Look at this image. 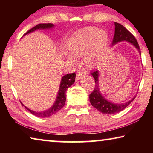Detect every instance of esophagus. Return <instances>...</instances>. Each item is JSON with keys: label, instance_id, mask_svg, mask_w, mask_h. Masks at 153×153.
Masks as SVG:
<instances>
[{"label": "esophagus", "instance_id": "obj_1", "mask_svg": "<svg viewBox=\"0 0 153 153\" xmlns=\"http://www.w3.org/2000/svg\"><path fill=\"white\" fill-rule=\"evenodd\" d=\"M83 76V74L82 73H80V72H79V73H77L76 74V81H78V80H79L80 79L82 78Z\"/></svg>", "mask_w": 153, "mask_h": 153}]
</instances>
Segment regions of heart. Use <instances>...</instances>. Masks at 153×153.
<instances>
[{
    "label": "heart",
    "mask_w": 153,
    "mask_h": 153,
    "mask_svg": "<svg viewBox=\"0 0 153 153\" xmlns=\"http://www.w3.org/2000/svg\"><path fill=\"white\" fill-rule=\"evenodd\" d=\"M108 45L109 36L106 31L96 27H86L74 33L67 43V48L69 55L74 57L82 55L84 64L88 67H93L102 59ZM65 56L68 61H74L70 55Z\"/></svg>",
    "instance_id": "1"
}]
</instances>
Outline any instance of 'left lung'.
Segmentation results:
<instances>
[{"mask_svg": "<svg viewBox=\"0 0 153 153\" xmlns=\"http://www.w3.org/2000/svg\"><path fill=\"white\" fill-rule=\"evenodd\" d=\"M121 42H128L130 43L138 51L139 53L140 54V49L138 42L136 40L135 37L122 25L115 22V34L113 36L111 46ZM91 74L94 78L96 86L94 90L90 94V102L93 107L97 108L100 112L104 114H115L119 113L125 109L135 99L136 96L131 98V100H129V101L124 103L111 102L103 96L100 90V86L99 84H98L99 71L97 69V70L93 71Z\"/></svg>", "mask_w": 153, "mask_h": 153, "instance_id": "1", "label": "left lung"}]
</instances>
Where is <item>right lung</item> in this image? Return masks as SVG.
Segmentation results:
<instances>
[{"instance_id":"add662e5","label":"right lung","mask_w":153,"mask_h":153,"mask_svg":"<svg viewBox=\"0 0 153 153\" xmlns=\"http://www.w3.org/2000/svg\"><path fill=\"white\" fill-rule=\"evenodd\" d=\"M54 27H55V25H53V24H40L36 25L35 27H33L32 29L27 31L24 36L29 34V33L35 32L36 30H53ZM75 79H76V74L75 73L65 75V76L61 77L60 86H59V88L58 90L57 95H56L55 101L54 102V104L50 108H48V109L42 111H33L30 109V108H27V107H25L22 102H20L23 106H24V107L27 110L29 111L32 115L36 116V117L41 118L50 117V116L57 113L59 110H61L64 107L65 103L66 101L67 90L68 89V88L71 86L72 84H74V83L75 82Z\"/></svg>"}]
</instances>
